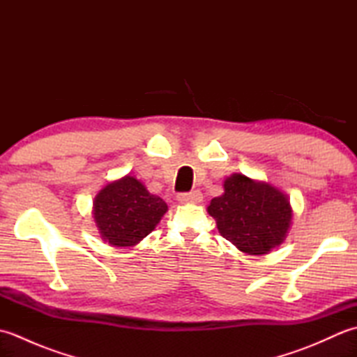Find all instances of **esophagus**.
<instances>
[{
	"instance_id": "34e87169",
	"label": "esophagus",
	"mask_w": 357,
	"mask_h": 357,
	"mask_svg": "<svg viewBox=\"0 0 357 357\" xmlns=\"http://www.w3.org/2000/svg\"><path fill=\"white\" fill-rule=\"evenodd\" d=\"M178 201L183 204H198L202 201V193L199 190H192L187 193H179Z\"/></svg>"
}]
</instances>
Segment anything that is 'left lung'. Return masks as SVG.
<instances>
[{
  "label": "left lung",
  "instance_id": "8db88e82",
  "mask_svg": "<svg viewBox=\"0 0 357 357\" xmlns=\"http://www.w3.org/2000/svg\"><path fill=\"white\" fill-rule=\"evenodd\" d=\"M224 190L207 208L222 238L248 255L268 253L285 239L291 207L282 192L241 173L225 179Z\"/></svg>",
  "mask_w": 357,
  "mask_h": 357
}]
</instances>
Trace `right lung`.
Wrapping results in <instances>:
<instances>
[{
	"mask_svg": "<svg viewBox=\"0 0 357 357\" xmlns=\"http://www.w3.org/2000/svg\"><path fill=\"white\" fill-rule=\"evenodd\" d=\"M167 204L133 176L105 185L93 202L101 238L115 247H132L161 221Z\"/></svg>",
	"mask_w": 357,
	"mask_h": 357,
	"instance_id": "add662e5",
	"label": "right lung"
}]
</instances>
